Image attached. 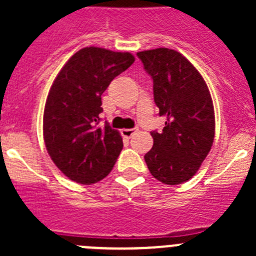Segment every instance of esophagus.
Returning <instances> with one entry per match:
<instances>
[{
	"mask_svg": "<svg viewBox=\"0 0 256 256\" xmlns=\"http://www.w3.org/2000/svg\"><path fill=\"white\" fill-rule=\"evenodd\" d=\"M137 130H138V128H126V130H122V136L126 137V138H130V137H132Z\"/></svg>",
	"mask_w": 256,
	"mask_h": 256,
	"instance_id": "1",
	"label": "esophagus"
}]
</instances>
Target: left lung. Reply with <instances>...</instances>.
I'll return each instance as SVG.
<instances>
[{
    "label": "left lung",
    "instance_id": "1",
    "mask_svg": "<svg viewBox=\"0 0 256 256\" xmlns=\"http://www.w3.org/2000/svg\"><path fill=\"white\" fill-rule=\"evenodd\" d=\"M137 56L152 79L159 115L166 118L162 132H151L154 146L144 162L158 180L180 184L195 176L214 141L209 88L196 68L174 50H148Z\"/></svg>",
    "mask_w": 256,
    "mask_h": 256
}]
</instances>
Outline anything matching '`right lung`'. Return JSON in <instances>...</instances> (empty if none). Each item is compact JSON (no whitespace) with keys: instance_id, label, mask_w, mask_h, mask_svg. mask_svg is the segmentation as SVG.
Listing matches in <instances>:
<instances>
[{"instance_id":"obj_1","label":"right lung","mask_w":256,"mask_h":256,"mask_svg":"<svg viewBox=\"0 0 256 256\" xmlns=\"http://www.w3.org/2000/svg\"><path fill=\"white\" fill-rule=\"evenodd\" d=\"M128 52L79 50L52 83L44 112V138L52 162L69 180L91 184L104 180L123 148L119 132L105 122L101 94L133 64Z\"/></svg>"}]
</instances>
